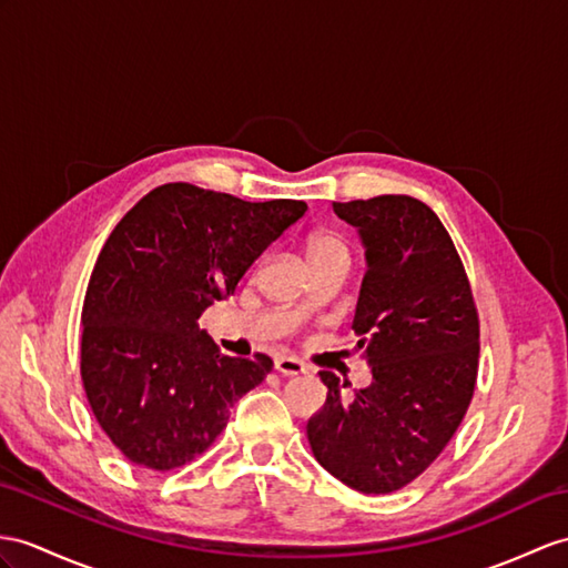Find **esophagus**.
<instances>
[{
  "mask_svg": "<svg viewBox=\"0 0 568 568\" xmlns=\"http://www.w3.org/2000/svg\"><path fill=\"white\" fill-rule=\"evenodd\" d=\"M274 368L280 371L282 376H301V373H306V364H301L294 356H280L274 362Z\"/></svg>",
  "mask_w": 568,
  "mask_h": 568,
  "instance_id": "1",
  "label": "esophagus"
}]
</instances>
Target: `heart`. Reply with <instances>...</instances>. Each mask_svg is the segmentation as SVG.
I'll list each match as a JSON object with an SVG mask.
<instances>
[{"label": "heart", "mask_w": 568, "mask_h": 568, "mask_svg": "<svg viewBox=\"0 0 568 568\" xmlns=\"http://www.w3.org/2000/svg\"><path fill=\"white\" fill-rule=\"evenodd\" d=\"M306 257L311 267L325 260H337V257L349 260V247L337 236V233L315 231L306 241Z\"/></svg>", "instance_id": "obj_1"}]
</instances>
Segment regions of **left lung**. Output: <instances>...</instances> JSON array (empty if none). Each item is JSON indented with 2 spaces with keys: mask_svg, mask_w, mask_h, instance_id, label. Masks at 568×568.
<instances>
[{
  "mask_svg": "<svg viewBox=\"0 0 568 568\" xmlns=\"http://www.w3.org/2000/svg\"><path fill=\"white\" fill-rule=\"evenodd\" d=\"M332 210L366 245L352 327L373 383L344 395L335 373L321 371L327 399L308 419V444L342 484L390 494L458 432L477 383L479 313L453 239L424 202L381 195Z\"/></svg>",
  "mask_w": 568,
  "mask_h": 568,
  "instance_id": "obj_1",
  "label": "left lung"
}]
</instances>
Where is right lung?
<instances>
[{
  "instance_id": "1",
  "label": "right lung",
  "mask_w": 568,
  "mask_h": 568,
  "mask_svg": "<svg viewBox=\"0 0 568 568\" xmlns=\"http://www.w3.org/2000/svg\"><path fill=\"white\" fill-rule=\"evenodd\" d=\"M306 210L165 183L120 219L81 311V381L130 463L154 473L192 463L224 432L233 403L265 381L267 354L224 356L197 321Z\"/></svg>"
}]
</instances>
